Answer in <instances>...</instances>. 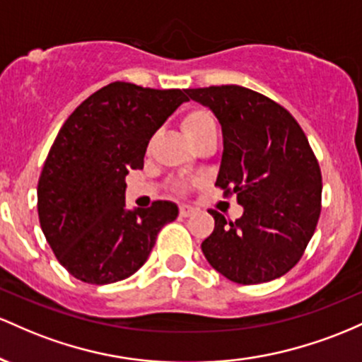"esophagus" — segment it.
Here are the masks:
<instances>
[{"mask_svg":"<svg viewBox=\"0 0 362 362\" xmlns=\"http://www.w3.org/2000/svg\"><path fill=\"white\" fill-rule=\"evenodd\" d=\"M194 214V209L189 205H181L180 206V215L181 217H189V215Z\"/></svg>","mask_w":362,"mask_h":362,"instance_id":"1","label":"esophagus"}]
</instances>
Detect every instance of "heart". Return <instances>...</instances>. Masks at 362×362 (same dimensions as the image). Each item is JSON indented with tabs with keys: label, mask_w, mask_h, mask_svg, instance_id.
I'll list each match as a JSON object with an SVG mask.
<instances>
[{
	"label": "heart",
	"mask_w": 362,
	"mask_h": 362,
	"mask_svg": "<svg viewBox=\"0 0 362 362\" xmlns=\"http://www.w3.org/2000/svg\"><path fill=\"white\" fill-rule=\"evenodd\" d=\"M181 128L193 145L200 144L203 138L217 133V124H215L212 115L206 109L200 107L192 109L182 116Z\"/></svg>",
	"instance_id": "b5f03b06"
}]
</instances>
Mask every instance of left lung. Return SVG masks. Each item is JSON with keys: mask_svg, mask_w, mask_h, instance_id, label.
Instances as JSON below:
<instances>
[{"mask_svg": "<svg viewBox=\"0 0 362 362\" xmlns=\"http://www.w3.org/2000/svg\"><path fill=\"white\" fill-rule=\"evenodd\" d=\"M186 93L221 123L224 152L215 186L243 206L235 221L209 210L215 227L202 243L206 262L245 286L282 277L301 259L322 210V173L310 141L287 109L250 88Z\"/></svg>", "mask_w": 362, "mask_h": 362, "instance_id": "obj_1", "label": "left lung"}]
</instances>
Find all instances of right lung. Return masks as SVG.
<instances>
[{"label":"right lung","mask_w":362,"mask_h":362,"mask_svg":"<svg viewBox=\"0 0 362 362\" xmlns=\"http://www.w3.org/2000/svg\"><path fill=\"white\" fill-rule=\"evenodd\" d=\"M185 92L109 83L61 127L39 177L37 212L51 250L75 279L95 286L128 279L177 217L173 202L128 210L124 177L144 168L150 138L189 100Z\"/></svg>","instance_id":"1"}]
</instances>
